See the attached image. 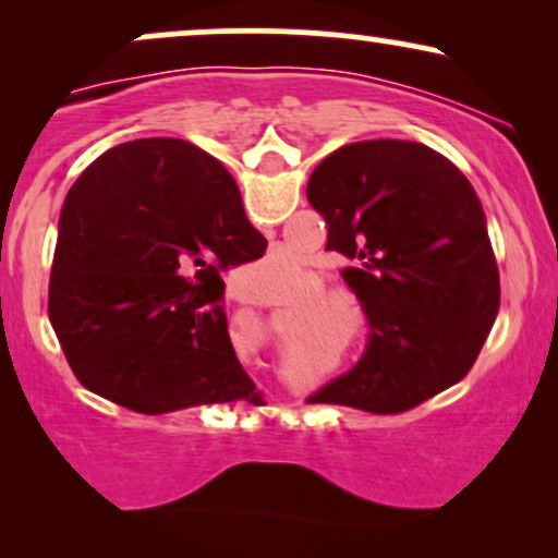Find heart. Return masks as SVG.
Masks as SVG:
<instances>
[{
	"label": "heart",
	"instance_id": "heart-1",
	"mask_svg": "<svg viewBox=\"0 0 558 558\" xmlns=\"http://www.w3.org/2000/svg\"><path fill=\"white\" fill-rule=\"evenodd\" d=\"M286 280H291L288 278L286 262H278V265L270 267H257V270H246L243 272V293H248L254 299H278L280 286Z\"/></svg>",
	"mask_w": 558,
	"mask_h": 558
}]
</instances>
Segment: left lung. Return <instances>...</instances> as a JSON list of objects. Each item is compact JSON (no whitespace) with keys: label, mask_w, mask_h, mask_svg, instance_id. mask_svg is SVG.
Here are the masks:
<instances>
[{"label":"left lung","mask_w":558,"mask_h":558,"mask_svg":"<svg viewBox=\"0 0 558 558\" xmlns=\"http://www.w3.org/2000/svg\"><path fill=\"white\" fill-rule=\"evenodd\" d=\"M306 198L367 312L369 345L349 375L312 396L375 414L407 412L470 373L501 306L483 204L464 172L417 141L336 149Z\"/></svg>","instance_id":"left-lung-1"}]
</instances>
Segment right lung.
<instances>
[{
    "instance_id": "add662e5",
    "label": "right lung",
    "mask_w": 558,
    "mask_h": 558,
    "mask_svg": "<svg viewBox=\"0 0 558 558\" xmlns=\"http://www.w3.org/2000/svg\"><path fill=\"white\" fill-rule=\"evenodd\" d=\"M233 175L181 138L112 146L68 191L49 323L83 388L141 414L259 403L220 272L265 254Z\"/></svg>"
}]
</instances>
